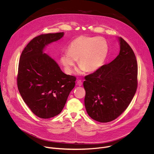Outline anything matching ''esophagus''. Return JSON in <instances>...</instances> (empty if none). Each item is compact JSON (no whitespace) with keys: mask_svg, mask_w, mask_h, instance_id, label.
<instances>
[{"mask_svg":"<svg viewBox=\"0 0 154 154\" xmlns=\"http://www.w3.org/2000/svg\"><path fill=\"white\" fill-rule=\"evenodd\" d=\"M77 85H78L79 86H80L82 85V82L81 81V80H77Z\"/></svg>","mask_w":154,"mask_h":154,"instance_id":"esophagus-1","label":"esophagus"}]
</instances>
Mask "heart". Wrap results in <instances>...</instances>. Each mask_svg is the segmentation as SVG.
<instances>
[{
  "label": "heart",
  "instance_id": "obj_1",
  "mask_svg": "<svg viewBox=\"0 0 154 154\" xmlns=\"http://www.w3.org/2000/svg\"><path fill=\"white\" fill-rule=\"evenodd\" d=\"M60 56V62L67 74H71L78 60L80 66L77 72H94L103 64L108 52V45L103 37L80 36L69 45Z\"/></svg>",
  "mask_w": 154,
  "mask_h": 154
}]
</instances>
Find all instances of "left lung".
I'll return each instance as SVG.
<instances>
[{"mask_svg":"<svg viewBox=\"0 0 154 154\" xmlns=\"http://www.w3.org/2000/svg\"><path fill=\"white\" fill-rule=\"evenodd\" d=\"M120 52L111 63L85 77V106L87 113L100 122L119 116L133 99L138 86L135 55L121 37Z\"/></svg>","mask_w":154,"mask_h":154,"instance_id":"1","label":"left lung"}]
</instances>
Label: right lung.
Listing matches in <instances>:
<instances>
[{
    "instance_id": "obj_1",
    "label": "right lung",
    "mask_w": 154,
    "mask_h": 154,
    "mask_svg": "<svg viewBox=\"0 0 154 154\" xmlns=\"http://www.w3.org/2000/svg\"><path fill=\"white\" fill-rule=\"evenodd\" d=\"M63 32L41 34L31 40L20 57L17 85L19 93L32 113L48 119L61 113L75 85L76 77L65 74L43 49L58 41Z\"/></svg>"
}]
</instances>
